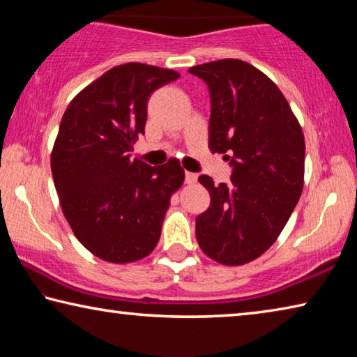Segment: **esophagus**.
<instances>
[{
    "mask_svg": "<svg viewBox=\"0 0 357 357\" xmlns=\"http://www.w3.org/2000/svg\"><path fill=\"white\" fill-rule=\"evenodd\" d=\"M197 179H198V174H197V173L185 172V183H187V184H195Z\"/></svg>",
    "mask_w": 357,
    "mask_h": 357,
    "instance_id": "obj_1",
    "label": "esophagus"
}]
</instances>
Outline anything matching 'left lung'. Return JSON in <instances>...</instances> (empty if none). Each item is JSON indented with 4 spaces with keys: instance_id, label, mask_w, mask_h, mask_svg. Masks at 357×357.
<instances>
[{
    "instance_id": "8db88e82",
    "label": "left lung",
    "mask_w": 357,
    "mask_h": 357,
    "mask_svg": "<svg viewBox=\"0 0 357 357\" xmlns=\"http://www.w3.org/2000/svg\"><path fill=\"white\" fill-rule=\"evenodd\" d=\"M211 94L209 149L225 154L231 183L198 181L211 195L197 217L198 245L225 266L250 263L273 245L304 187L305 142L277 84L241 59L193 66Z\"/></svg>"
}]
</instances>
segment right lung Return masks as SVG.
Returning <instances> with one entry per match:
<instances>
[{"instance_id":"right-lung-1","label":"right lung","mask_w":357,"mask_h":357,"mask_svg":"<svg viewBox=\"0 0 357 357\" xmlns=\"http://www.w3.org/2000/svg\"><path fill=\"white\" fill-rule=\"evenodd\" d=\"M176 78L172 69L121 64L83 88L63 114L50 157L59 204L75 238L104 261L148 257L184 183L178 159L149 167L130 157L151 93Z\"/></svg>"}]
</instances>
